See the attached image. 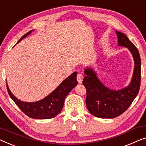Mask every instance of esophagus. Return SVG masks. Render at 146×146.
Returning <instances> with one entry per match:
<instances>
[{"mask_svg": "<svg viewBox=\"0 0 146 146\" xmlns=\"http://www.w3.org/2000/svg\"><path fill=\"white\" fill-rule=\"evenodd\" d=\"M77 80L79 84H82V80H83V78H84V76H83V74L81 73H78L77 74Z\"/></svg>", "mask_w": 146, "mask_h": 146, "instance_id": "esophagus-1", "label": "esophagus"}]
</instances>
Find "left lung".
Returning a JSON list of instances; mask_svg holds the SVG:
<instances>
[{
	"instance_id": "obj_1",
	"label": "left lung",
	"mask_w": 146,
	"mask_h": 146,
	"mask_svg": "<svg viewBox=\"0 0 146 146\" xmlns=\"http://www.w3.org/2000/svg\"><path fill=\"white\" fill-rule=\"evenodd\" d=\"M119 46L126 47L132 54L134 70L128 86L119 90H112L105 86L91 68L84 70L83 85L86 88V104L90 112L100 118H113L123 113L137 96L140 88L141 59L138 50L127 36L115 31Z\"/></svg>"
}]
</instances>
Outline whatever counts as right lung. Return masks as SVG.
Wrapping results in <instances>:
<instances>
[{
	"label": "right lung",
	"instance_id": "obj_1",
	"mask_svg": "<svg viewBox=\"0 0 146 146\" xmlns=\"http://www.w3.org/2000/svg\"><path fill=\"white\" fill-rule=\"evenodd\" d=\"M31 31L25 34L17 43L32 33ZM77 72H74L66 78L56 89L44 98L35 102H25L17 99L9 88L7 83V88L10 97L15 102L22 111L28 116L34 119H50L55 117L63 108L64 100L70 92L78 84Z\"/></svg>",
	"mask_w": 146,
	"mask_h": 146
}]
</instances>
